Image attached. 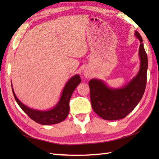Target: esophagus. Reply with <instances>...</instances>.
<instances>
[{"instance_id": "obj_1", "label": "esophagus", "mask_w": 159, "mask_h": 159, "mask_svg": "<svg viewBox=\"0 0 159 159\" xmlns=\"http://www.w3.org/2000/svg\"><path fill=\"white\" fill-rule=\"evenodd\" d=\"M84 75H85V76L86 78H89L90 76V74L88 72H85V74H84Z\"/></svg>"}]
</instances>
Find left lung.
<instances>
[{"instance_id": "1", "label": "left lung", "mask_w": 159, "mask_h": 159, "mask_svg": "<svg viewBox=\"0 0 159 159\" xmlns=\"http://www.w3.org/2000/svg\"><path fill=\"white\" fill-rule=\"evenodd\" d=\"M134 36L140 42V67L137 75L120 88L109 87L101 79H92L89 82L92 109L104 120L124 118L137 107L143 96L147 81L148 56L138 31L134 32Z\"/></svg>"}]
</instances>
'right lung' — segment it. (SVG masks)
<instances>
[{"label":"right lung","instance_id":"1","mask_svg":"<svg viewBox=\"0 0 159 159\" xmlns=\"http://www.w3.org/2000/svg\"><path fill=\"white\" fill-rule=\"evenodd\" d=\"M80 82H81V80H80L79 74H75L71 77L64 86L58 102L51 109L48 110L35 109L25 105L17 98L12 84L11 88L13 96L17 103L31 119L39 124L51 125L61 122L68 116L70 98L74 89L76 88Z\"/></svg>","mask_w":159,"mask_h":159}]
</instances>
